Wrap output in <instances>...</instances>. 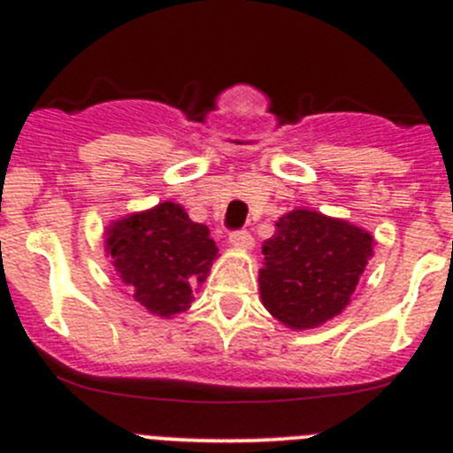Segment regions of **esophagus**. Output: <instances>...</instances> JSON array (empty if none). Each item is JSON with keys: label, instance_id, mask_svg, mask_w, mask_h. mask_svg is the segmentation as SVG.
<instances>
[{"label": "esophagus", "instance_id": "esophagus-1", "mask_svg": "<svg viewBox=\"0 0 453 453\" xmlns=\"http://www.w3.org/2000/svg\"><path fill=\"white\" fill-rule=\"evenodd\" d=\"M230 243L239 250H252L254 248V236L248 230H234L230 232Z\"/></svg>", "mask_w": 453, "mask_h": 453}]
</instances>
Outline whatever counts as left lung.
I'll return each mask as SVG.
<instances>
[{
	"instance_id": "8db88e82",
	"label": "left lung",
	"mask_w": 453,
	"mask_h": 453,
	"mask_svg": "<svg viewBox=\"0 0 453 453\" xmlns=\"http://www.w3.org/2000/svg\"><path fill=\"white\" fill-rule=\"evenodd\" d=\"M260 298L291 328H313L350 303L372 256V236L340 219L294 210L276 223L263 245Z\"/></svg>"
}]
</instances>
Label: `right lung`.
Listing matches in <instances>:
<instances>
[{"mask_svg": "<svg viewBox=\"0 0 453 453\" xmlns=\"http://www.w3.org/2000/svg\"><path fill=\"white\" fill-rule=\"evenodd\" d=\"M107 234L116 272L142 307L162 318L190 307L195 287L205 280L219 252L208 227L190 221L171 201L122 219Z\"/></svg>", "mask_w": 453, "mask_h": 453, "instance_id": "1", "label": "right lung"}]
</instances>
